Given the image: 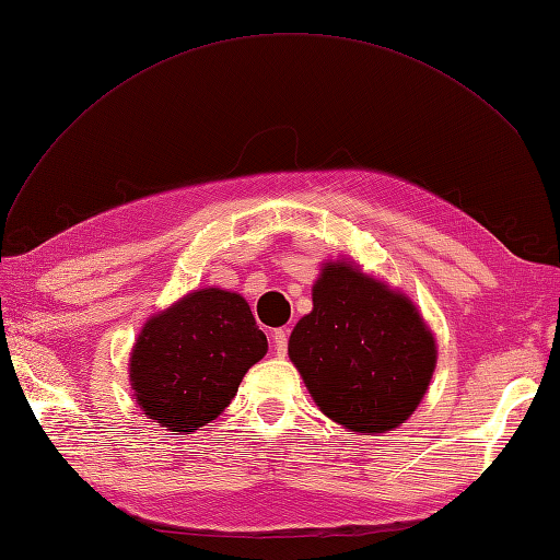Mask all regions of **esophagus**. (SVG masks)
I'll return each mask as SVG.
<instances>
[{
	"label": "esophagus",
	"instance_id": "1",
	"mask_svg": "<svg viewBox=\"0 0 560 560\" xmlns=\"http://www.w3.org/2000/svg\"><path fill=\"white\" fill-rule=\"evenodd\" d=\"M287 341H290V329H276L273 331V346H276L278 354L287 352Z\"/></svg>",
	"mask_w": 560,
	"mask_h": 560
}]
</instances>
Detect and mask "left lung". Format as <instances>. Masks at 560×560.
Listing matches in <instances>:
<instances>
[{"label":"left lung","instance_id":"obj_1","mask_svg":"<svg viewBox=\"0 0 560 560\" xmlns=\"http://www.w3.org/2000/svg\"><path fill=\"white\" fill-rule=\"evenodd\" d=\"M290 358L322 413L374 434L416 411L436 348L409 299L348 264H331L313 287V313L290 336Z\"/></svg>","mask_w":560,"mask_h":560}]
</instances>
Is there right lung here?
Returning a JSON list of instances; mask_svg holds the SVG:
<instances>
[{"label": "right lung", "instance_id": "right-lung-1", "mask_svg": "<svg viewBox=\"0 0 560 560\" xmlns=\"http://www.w3.org/2000/svg\"><path fill=\"white\" fill-rule=\"evenodd\" d=\"M266 350L241 294L194 292L142 329L130 358L135 399L161 425L194 432L226 409Z\"/></svg>", "mask_w": 560, "mask_h": 560}]
</instances>
